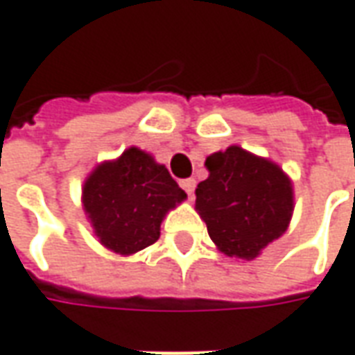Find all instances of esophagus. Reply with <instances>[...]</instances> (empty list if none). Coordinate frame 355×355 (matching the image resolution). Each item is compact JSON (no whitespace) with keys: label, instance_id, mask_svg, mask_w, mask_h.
I'll list each match as a JSON object with an SVG mask.
<instances>
[{"label":"esophagus","instance_id":"obj_1","mask_svg":"<svg viewBox=\"0 0 355 355\" xmlns=\"http://www.w3.org/2000/svg\"><path fill=\"white\" fill-rule=\"evenodd\" d=\"M180 186L184 188V192L188 196L194 194V188H196V180L194 178H184V180H180Z\"/></svg>","mask_w":355,"mask_h":355}]
</instances>
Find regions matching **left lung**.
Wrapping results in <instances>:
<instances>
[{
  "label": "left lung",
  "mask_w": 355,
  "mask_h": 355,
  "mask_svg": "<svg viewBox=\"0 0 355 355\" xmlns=\"http://www.w3.org/2000/svg\"><path fill=\"white\" fill-rule=\"evenodd\" d=\"M209 177L196 188V209L223 254L254 259L286 230L292 186L275 163L238 146L205 159Z\"/></svg>",
  "instance_id": "1"
}]
</instances>
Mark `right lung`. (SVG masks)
<instances>
[{
    "label": "right lung",
    "mask_w": 355,
    "mask_h": 355,
    "mask_svg": "<svg viewBox=\"0 0 355 355\" xmlns=\"http://www.w3.org/2000/svg\"><path fill=\"white\" fill-rule=\"evenodd\" d=\"M184 198L165 165L138 148L100 165L83 190L84 209L100 242L121 255L155 244L165 213Z\"/></svg>",
    "instance_id": "1"
}]
</instances>
